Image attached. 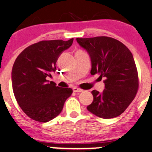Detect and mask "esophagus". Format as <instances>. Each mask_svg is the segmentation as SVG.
Here are the masks:
<instances>
[{
  "instance_id": "34e87169",
  "label": "esophagus",
  "mask_w": 152,
  "mask_h": 152,
  "mask_svg": "<svg viewBox=\"0 0 152 152\" xmlns=\"http://www.w3.org/2000/svg\"><path fill=\"white\" fill-rule=\"evenodd\" d=\"M73 91H74V92H75V93H77V92H81V91H83V90L81 89V88H77V87H74V88H73Z\"/></svg>"
}]
</instances>
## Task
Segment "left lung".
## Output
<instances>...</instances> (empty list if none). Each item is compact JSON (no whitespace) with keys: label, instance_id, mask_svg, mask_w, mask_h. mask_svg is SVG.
I'll return each instance as SVG.
<instances>
[{"label":"left lung","instance_id":"1","mask_svg":"<svg viewBox=\"0 0 152 152\" xmlns=\"http://www.w3.org/2000/svg\"><path fill=\"white\" fill-rule=\"evenodd\" d=\"M91 61V74L104 78L105 89L94 90V101L87 109L102 118L121 115L129 106L139 88V76L133 55L124 43L107 36L76 38Z\"/></svg>","mask_w":152,"mask_h":152}]
</instances>
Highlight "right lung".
<instances>
[{
  "instance_id": "1",
  "label": "right lung",
  "mask_w": 152,
  "mask_h": 152,
  "mask_svg": "<svg viewBox=\"0 0 152 152\" xmlns=\"http://www.w3.org/2000/svg\"><path fill=\"white\" fill-rule=\"evenodd\" d=\"M74 38L42 41L25 48L15 59L12 69V86L18 105L28 117L48 122L61 112L64 103L73 93L71 88L56 86L51 72L64 50L72 45Z\"/></svg>"
}]
</instances>
